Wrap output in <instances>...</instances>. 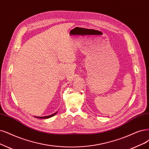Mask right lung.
Here are the masks:
<instances>
[{"label": "right lung", "instance_id": "add662e5", "mask_svg": "<svg viewBox=\"0 0 149 149\" xmlns=\"http://www.w3.org/2000/svg\"><path fill=\"white\" fill-rule=\"evenodd\" d=\"M57 112H56V113H53V114H52V115H48V116H45V117H37V118H50V117H53V116H54V115L56 114Z\"/></svg>", "mask_w": 149, "mask_h": 149}]
</instances>
